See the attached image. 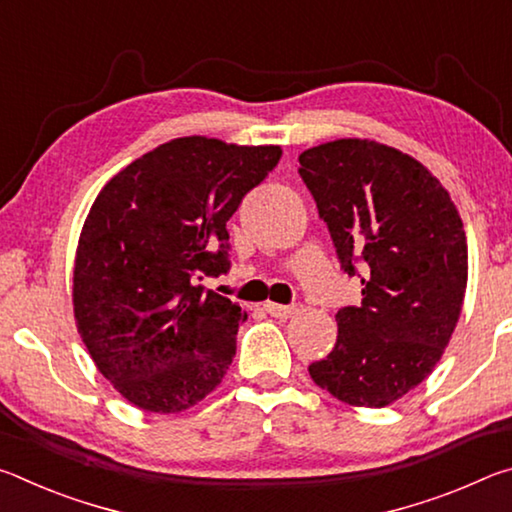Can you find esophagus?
Instances as JSON below:
<instances>
[{"label": "esophagus", "instance_id": "esophagus-1", "mask_svg": "<svg viewBox=\"0 0 512 512\" xmlns=\"http://www.w3.org/2000/svg\"><path fill=\"white\" fill-rule=\"evenodd\" d=\"M264 309H266L268 314H271L273 318H282V320L291 318V316L298 311L296 305H277V302H266Z\"/></svg>", "mask_w": 512, "mask_h": 512}]
</instances>
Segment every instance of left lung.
<instances>
[{
	"label": "left lung",
	"mask_w": 512,
	"mask_h": 512,
	"mask_svg": "<svg viewBox=\"0 0 512 512\" xmlns=\"http://www.w3.org/2000/svg\"><path fill=\"white\" fill-rule=\"evenodd\" d=\"M300 178L327 223L361 305L336 314L339 336L309 375L350 406L381 409L431 375L463 309L467 241L440 180L411 155L372 140L300 153Z\"/></svg>",
	"instance_id": "8db88e82"
}]
</instances>
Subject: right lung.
<instances>
[{
	"label": "right lung",
	"instance_id": "1",
	"mask_svg": "<svg viewBox=\"0 0 512 512\" xmlns=\"http://www.w3.org/2000/svg\"><path fill=\"white\" fill-rule=\"evenodd\" d=\"M280 146L178 137L108 180L83 223L74 259V318L92 361L151 413H180L221 384L246 320L205 289L228 273V230Z\"/></svg>",
	"mask_w": 512,
	"mask_h": 512
}]
</instances>
